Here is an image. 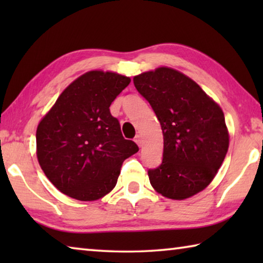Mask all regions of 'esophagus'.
<instances>
[{
	"mask_svg": "<svg viewBox=\"0 0 263 263\" xmlns=\"http://www.w3.org/2000/svg\"><path fill=\"white\" fill-rule=\"evenodd\" d=\"M135 141L137 142V145L139 146V147H141V146H142V140H141V136L140 135H137L135 137Z\"/></svg>",
	"mask_w": 263,
	"mask_h": 263,
	"instance_id": "obj_1",
	"label": "esophagus"
}]
</instances>
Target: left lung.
Listing matches in <instances>:
<instances>
[{
    "mask_svg": "<svg viewBox=\"0 0 263 263\" xmlns=\"http://www.w3.org/2000/svg\"><path fill=\"white\" fill-rule=\"evenodd\" d=\"M133 83L152 106L163 135L162 162L148 169L151 184L172 199H185L205 189L229 149L220 106L173 68L139 74Z\"/></svg>",
    "mask_w": 263,
    "mask_h": 263,
    "instance_id": "8db88e82",
    "label": "left lung"
}]
</instances>
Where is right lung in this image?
<instances>
[{"label": "right lung", "instance_id": "obj_1", "mask_svg": "<svg viewBox=\"0 0 263 263\" xmlns=\"http://www.w3.org/2000/svg\"><path fill=\"white\" fill-rule=\"evenodd\" d=\"M131 82L117 73L91 70L61 92L37 127V158L62 194L95 201L117 183L122 163L139 151L124 139L110 105Z\"/></svg>", "mask_w": 263, "mask_h": 263}]
</instances>
